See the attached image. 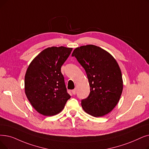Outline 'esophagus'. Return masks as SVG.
<instances>
[{"instance_id": "1", "label": "esophagus", "mask_w": 149, "mask_h": 149, "mask_svg": "<svg viewBox=\"0 0 149 149\" xmlns=\"http://www.w3.org/2000/svg\"><path fill=\"white\" fill-rule=\"evenodd\" d=\"M72 93L74 95H75L76 93H77L76 89H73V90H72Z\"/></svg>"}]
</instances>
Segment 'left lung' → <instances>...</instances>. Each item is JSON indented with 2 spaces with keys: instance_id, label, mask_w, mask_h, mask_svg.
Returning <instances> with one entry per match:
<instances>
[{
  "instance_id": "obj_1",
  "label": "left lung",
  "mask_w": 149,
  "mask_h": 149,
  "mask_svg": "<svg viewBox=\"0 0 149 149\" xmlns=\"http://www.w3.org/2000/svg\"><path fill=\"white\" fill-rule=\"evenodd\" d=\"M72 56L85 69L90 86L89 95L81 100L84 111L94 117L107 114L118 104L123 90L117 61L108 52L91 44L75 49Z\"/></svg>"
}]
</instances>
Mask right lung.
<instances>
[{
	"label": "right lung",
	"mask_w": 149,
	"mask_h": 149,
	"mask_svg": "<svg viewBox=\"0 0 149 149\" xmlns=\"http://www.w3.org/2000/svg\"><path fill=\"white\" fill-rule=\"evenodd\" d=\"M72 50L63 46L48 47L28 67L25 75V93L39 113L47 116L59 113L70 98L61 67Z\"/></svg>",
	"instance_id": "obj_1"
}]
</instances>
